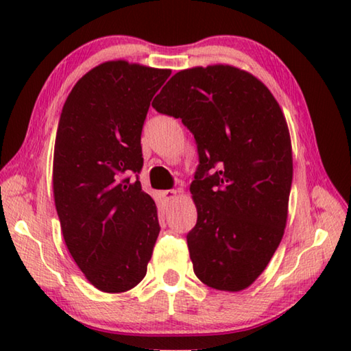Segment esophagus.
Masks as SVG:
<instances>
[{
  "mask_svg": "<svg viewBox=\"0 0 351 351\" xmlns=\"http://www.w3.org/2000/svg\"><path fill=\"white\" fill-rule=\"evenodd\" d=\"M178 195H180V192H178V190H165V192H162V197H164V199L167 201H173V199H176L178 198Z\"/></svg>",
  "mask_w": 351,
  "mask_h": 351,
  "instance_id": "obj_1",
  "label": "esophagus"
}]
</instances>
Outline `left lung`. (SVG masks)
<instances>
[{
	"label": "left lung",
	"instance_id": "1",
	"mask_svg": "<svg viewBox=\"0 0 351 351\" xmlns=\"http://www.w3.org/2000/svg\"><path fill=\"white\" fill-rule=\"evenodd\" d=\"M152 105L180 117L198 145V219L187 234L195 274L213 289H246L287 228L293 148L280 105L257 77L221 63L180 71Z\"/></svg>",
	"mask_w": 351,
	"mask_h": 351
}]
</instances>
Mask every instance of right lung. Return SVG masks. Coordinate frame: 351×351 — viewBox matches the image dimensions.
<instances>
[{"instance_id":"obj_1","label":"right lung","mask_w":351,"mask_h":351,"mask_svg":"<svg viewBox=\"0 0 351 351\" xmlns=\"http://www.w3.org/2000/svg\"><path fill=\"white\" fill-rule=\"evenodd\" d=\"M170 69L111 60L82 77L58 121L52 189L64 243L86 280L125 293L147 274L158 209L142 192L141 133Z\"/></svg>"}]
</instances>
